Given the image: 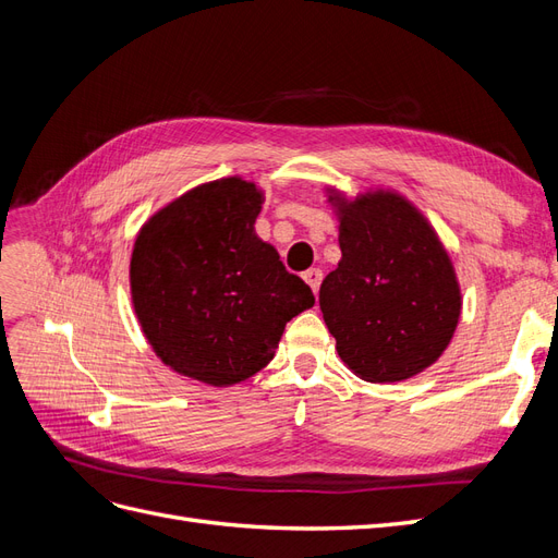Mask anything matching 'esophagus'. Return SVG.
Here are the masks:
<instances>
[{
  "label": "esophagus",
  "instance_id": "esophagus-1",
  "mask_svg": "<svg viewBox=\"0 0 558 558\" xmlns=\"http://www.w3.org/2000/svg\"><path fill=\"white\" fill-rule=\"evenodd\" d=\"M302 279H305L307 283H310V289L314 291V295L318 293V286H320V279H324V272H320L318 267H312V269H307L305 275H302Z\"/></svg>",
  "mask_w": 558,
  "mask_h": 558
}]
</instances>
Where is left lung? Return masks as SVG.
Segmentation results:
<instances>
[{"label": "left lung", "instance_id": "left-lung-1", "mask_svg": "<svg viewBox=\"0 0 558 558\" xmlns=\"http://www.w3.org/2000/svg\"><path fill=\"white\" fill-rule=\"evenodd\" d=\"M340 209L342 260L318 305L351 373L391 384L442 356L461 316V291L435 230L408 199L367 193Z\"/></svg>", "mask_w": 558, "mask_h": 558}]
</instances>
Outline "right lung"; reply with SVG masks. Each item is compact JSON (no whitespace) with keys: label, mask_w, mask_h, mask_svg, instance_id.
I'll list each match as a JSON object with an SVG mask.
<instances>
[{"label":"right lung","mask_w":558,"mask_h":558,"mask_svg":"<svg viewBox=\"0 0 558 558\" xmlns=\"http://www.w3.org/2000/svg\"><path fill=\"white\" fill-rule=\"evenodd\" d=\"M263 193L218 179L160 209L130 260L134 312L165 365L211 386L248 379L275 359L286 324L314 305L253 223Z\"/></svg>","instance_id":"add662e5"}]
</instances>
